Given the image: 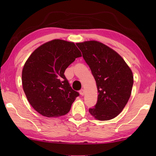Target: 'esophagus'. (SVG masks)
I'll use <instances>...</instances> for the list:
<instances>
[{
    "instance_id": "esophagus-1",
    "label": "esophagus",
    "mask_w": 156,
    "mask_h": 156,
    "mask_svg": "<svg viewBox=\"0 0 156 156\" xmlns=\"http://www.w3.org/2000/svg\"><path fill=\"white\" fill-rule=\"evenodd\" d=\"M79 92H80V95L83 96V95L84 94V89H81V90H80V91H79Z\"/></svg>"
}]
</instances>
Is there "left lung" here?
I'll list each match as a JSON object with an SVG mask.
<instances>
[{"mask_svg":"<svg viewBox=\"0 0 156 156\" xmlns=\"http://www.w3.org/2000/svg\"><path fill=\"white\" fill-rule=\"evenodd\" d=\"M90 68L98 90V100L89 112L101 121L115 118L130 98L133 84L131 69L113 49L102 43L89 41L76 44Z\"/></svg>","mask_w":156,"mask_h":156,"instance_id":"left-lung-1","label":"left lung"}]
</instances>
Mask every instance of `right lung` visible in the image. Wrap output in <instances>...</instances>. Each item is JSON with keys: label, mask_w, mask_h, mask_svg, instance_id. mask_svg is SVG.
I'll return each mask as SVG.
<instances>
[{"label": "right lung", "mask_w": 156, "mask_h": 156, "mask_svg": "<svg viewBox=\"0 0 156 156\" xmlns=\"http://www.w3.org/2000/svg\"><path fill=\"white\" fill-rule=\"evenodd\" d=\"M74 43L54 39L32 53L22 72L23 90L36 111L47 117L66 115L79 93L64 75L66 69L81 57Z\"/></svg>", "instance_id": "1"}]
</instances>
